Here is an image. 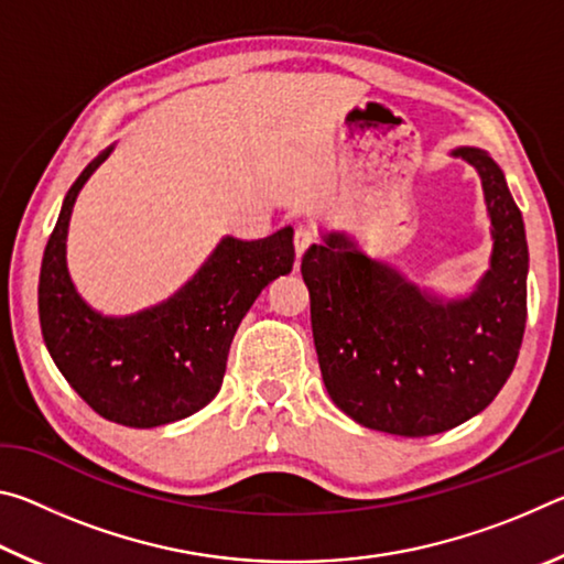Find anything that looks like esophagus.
<instances>
[{
  "label": "esophagus",
  "instance_id": "34e87169",
  "mask_svg": "<svg viewBox=\"0 0 564 564\" xmlns=\"http://www.w3.org/2000/svg\"><path fill=\"white\" fill-rule=\"evenodd\" d=\"M313 241H316V228L311 224H299L293 231V243H295V253L303 256L305 248H308Z\"/></svg>",
  "mask_w": 564,
  "mask_h": 564
}]
</instances>
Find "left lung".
Returning <instances> with one entry per match:
<instances>
[{
    "label": "left lung",
    "instance_id": "obj_1",
    "mask_svg": "<svg viewBox=\"0 0 564 564\" xmlns=\"http://www.w3.org/2000/svg\"><path fill=\"white\" fill-rule=\"evenodd\" d=\"M482 178L490 271L465 301L441 303L330 234L303 253L311 326L328 395L373 431L425 437L488 408L508 383L528 321V241L500 166L457 149Z\"/></svg>",
    "mask_w": 564,
    "mask_h": 564
}]
</instances>
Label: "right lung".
<instances>
[{"instance_id": "1", "label": "right lung", "mask_w": 564, "mask_h": 564, "mask_svg": "<svg viewBox=\"0 0 564 564\" xmlns=\"http://www.w3.org/2000/svg\"><path fill=\"white\" fill-rule=\"evenodd\" d=\"M107 156L104 151L74 181L46 241L42 336L66 383L94 413L127 427H156L216 398L238 323L265 285L293 269V228L261 241L224 238L174 299L129 318H104L74 291L64 246L76 196Z\"/></svg>"}]
</instances>
